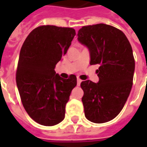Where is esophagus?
<instances>
[{"mask_svg":"<svg viewBox=\"0 0 147 147\" xmlns=\"http://www.w3.org/2000/svg\"><path fill=\"white\" fill-rule=\"evenodd\" d=\"M81 82H82V80H81L80 78H78V79H77V85L79 86V85H81Z\"/></svg>","mask_w":147,"mask_h":147,"instance_id":"34e87169","label":"esophagus"}]
</instances>
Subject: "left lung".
<instances>
[{"mask_svg": "<svg viewBox=\"0 0 147 147\" xmlns=\"http://www.w3.org/2000/svg\"><path fill=\"white\" fill-rule=\"evenodd\" d=\"M78 40L89 50L90 65H100L98 83H81L85 117L96 123L111 121L123 109L132 88L135 61L131 45L122 31L104 24L82 26Z\"/></svg>", "mask_w": 147, "mask_h": 147, "instance_id": "obj_1", "label": "left lung"}]
</instances>
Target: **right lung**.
<instances>
[{"label": "right lung", "mask_w": 147, "mask_h": 147, "mask_svg": "<svg viewBox=\"0 0 147 147\" xmlns=\"http://www.w3.org/2000/svg\"><path fill=\"white\" fill-rule=\"evenodd\" d=\"M76 36L69 27L40 26L28 35L22 46L16 82L24 107L36 123L54 126L65 118V105L77 78L55 73V65L67 53Z\"/></svg>", "instance_id": "right-lung-1"}]
</instances>
